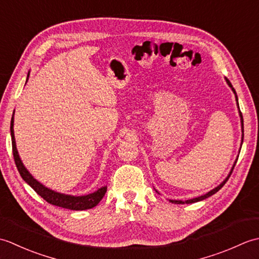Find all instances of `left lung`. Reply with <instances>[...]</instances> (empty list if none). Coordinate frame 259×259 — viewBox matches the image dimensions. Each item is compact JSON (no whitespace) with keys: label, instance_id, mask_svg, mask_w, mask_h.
<instances>
[{"label":"left lung","instance_id":"8db88e82","mask_svg":"<svg viewBox=\"0 0 259 259\" xmlns=\"http://www.w3.org/2000/svg\"><path fill=\"white\" fill-rule=\"evenodd\" d=\"M225 80H226V82H227V84L230 87V89H232V91L235 93V98H236V101H237V108H238V112H239V117H240V123H241V144H240V146L243 145V140H244V120H243V114H241V112H240V110H239V104H238V98H237V95H236V91H235V89L233 88V85H232V83H230V81L227 79V78H225ZM239 152H240V150H239ZM237 159H238V157L236 158V160H235V162H234V164H233V167H232V169H230V171H229V174H228V176L226 178H225V180L223 181V183L221 184V185H218L216 188H213V189H211L210 191H208L207 194H205V195H202V196H199V197H196V198H192V199H188V200H185V201H183V200H172V199H169V201L170 202H172V203H181V205H184V203H192V202H197V201H200V200H203V199H206V198H208V197H210V196H212L213 194H216V192L222 188V187L226 184V181L229 179V177H230V175H232V172H233V169H234V167H235V164H236V162H237ZM157 191V190H156ZM158 192V191H157ZM159 194V192H158Z\"/></svg>","mask_w":259,"mask_h":259}]
</instances>
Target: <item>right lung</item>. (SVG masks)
Returning <instances> with one entry per match:
<instances>
[{
	"label": "right lung",
	"instance_id": "obj_1",
	"mask_svg": "<svg viewBox=\"0 0 259 259\" xmlns=\"http://www.w3.org/2000/svg\"><path fill=\"white\" fill-rule=\"evenodd\" d=\"M30 71L26 76V82L29 80ZM14 112L12 115V119H11V138H12V149H13V157L14 161L16 164V168H18L21 177L27 185H30L33 189L35 190L37 195H40L43 199L48 201L51 205L71 209V210H85V209H91L96 207L100 200L103 198L104 194L107 192V186H103L101 188H99L92 194H88L83 196H72V195H65L61 194V192L54 191L50 188H48L45 185H42L40 181H37L33 176L29 172V170L25 168V166L22 162L21 158L19 156L18 149H16V144H15V137H14Z\"/></svg>",
	"mask_w": 259,
	"mask_h": 259
}]
</instances>
